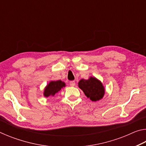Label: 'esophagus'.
Wrapping results in <instances>:
<instances>
[{
	"mask_svg": "<svg viewBox=\"0 0 146 146\" xmlns=\"http://www.w3.org/2000/svg\"><path fill=\"white\" fill-rule=\"evenodd\" d=\"M70 85L71 86H75V81H71V82H70Z\"/></svg>",
	"mask_w": 146,
	"mask_h": 146,
	"instance_id": "esophagus-1",
	"label": "esophagus"
}]
</instances>
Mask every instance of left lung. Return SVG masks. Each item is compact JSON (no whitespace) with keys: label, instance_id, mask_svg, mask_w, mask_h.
Listing matches in <instances>:
<instances>
[{"label":"left lung","instance_id":"obj_1","mask_svg":"<svg viewBox=\"0 0 146 146\" xmlns=\"http://www.w3.org/2000/svg\"><path fill=\"white\" fill-rule=\"evenodd\" d=\"M78 86L86 97L94 102L102 98L104 95V88L102 83L94 77H91L88 80L81 79L78 82Z\"/></svg>","mask_w":146,"mask_h":146}]
</instances>
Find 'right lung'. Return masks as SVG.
I'll use <instances>...</instances> for the list:
<instances>
[{
  "instance_id": "right-lung-1",
  "label": "right lung",
  "mask_w": 146,
  "mask_h": 146,
  "mask_svg": "<svg viewBox=\"0 0 146 146\" xmlns=\"http://www.w3.org/2000/svg\"><path fill=\"white\" fill-rule=\"evenodd\" d=\"M65 86V83L61 80L51 81L49 84L46 86L44 90V95L45 97H48L49 96H54L56 93L60 91L61 88Z\"/></svg>"
}]
</instances>
